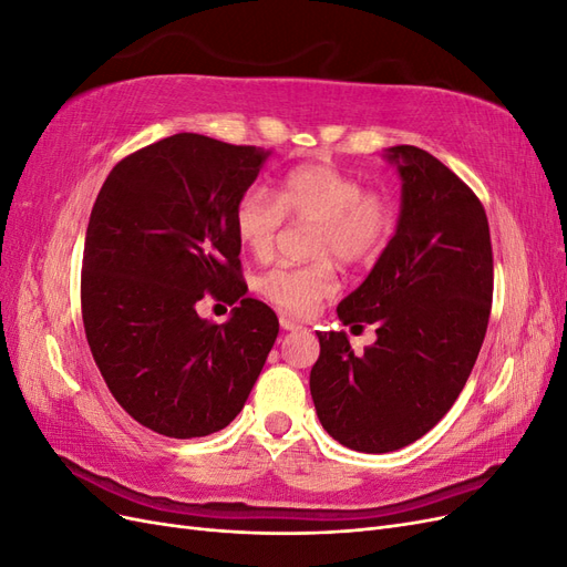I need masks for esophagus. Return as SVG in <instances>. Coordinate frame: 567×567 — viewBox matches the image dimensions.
<instances>
[{
  "instance_id": "1",
  "label": "esophagus",
  "mask_w": 567,
  "mask_h": 567,
  "mask_svg": "<svg viewBox=\"0 0 567 567\" xmlns=\"http://www.w3.org/2000/svg\"><path fill=\"white\" fill-rule=\"evenodd\" d=\"M279 323H281L284 331H296V329H300V323H298L296 319H290V317H281Z\"/></svg>"
}]
</instances>
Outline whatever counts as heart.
<instances>
[{
    "label": "heart",
    "instance_id": "obj_1",
    "mask_svg": "<svg viewBox=\"0 0 567 567\" xmlns=\"http://www.w3.org/2000/svg\"><path fill=\"white\" fill-rule=\"evenodd\" d=\"M286 215L312 227V255L321 260L305 267H274L257 279V290L281 310L305 315L329 298L338 281L329 257L362 265L379 255L394 231V208L381 194L333 167L300 165L274 186V196L250 188L234 208V231L257 260H269Z\"/></svg>",
    "mask_w": 567,
    "mask_h": 567
}]
</instances>
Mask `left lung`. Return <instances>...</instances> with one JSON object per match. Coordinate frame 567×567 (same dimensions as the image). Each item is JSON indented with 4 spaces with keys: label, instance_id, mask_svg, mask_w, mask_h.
I'll return each mask as SVG.
<instances>
[{
    "label": "left lung",
    "instance_id": "obj_1",
    "mask_svg": "<svg viewBox=\"0 0 567 567\" xmlns=\"http://www.w3.org/2000/svg\"><path fill=\"white\" fill-rule=\"evenodd\" d=\"M402 203L369 277L340 300L342 323H375L354 354L346 331L317 333V416L348 450L385 454L423 437L456 402L483 348L492 307V241L483 203L416 146H390Z\"/></svg>",
    "mask_w": 567,
    "mask_h": 567
}]
</instances>
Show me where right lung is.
Here are the masks:
<instances>
[{
	"mask_svg": "<svg viewBox=\"0 0 567 567\" xmlns=\"http://www.w3.org/2000/svg\"><path fill=\"white\" fill-rule=\"evenodd\" d=\"M271 151L182 132L120 161L96 196L82 257V321L127 414L165 437H205L244 409L279 319L246 298L234 208ZM205 295L239 302L225 324Z\"/></svg>",
	"mask_w": 567,
	"mask_h": 567,
	"instance_id": "add662e5",
	"label": "right lung"
}]
</instances>
